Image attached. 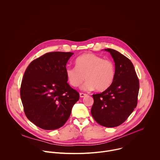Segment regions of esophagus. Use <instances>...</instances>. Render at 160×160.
Segmentation results:
<instances>
[{
  "label": "esophagus",
  "mask_w": 160,
  "mask_h": 160,
  "mask_svg": "<svg viewBox=\"0 0 160 160\" xmlns=\"http://www.w3.org/2000/svg\"><path fill=\"white\" fill-rule=\"evenodd\" d=\"M87 96V94H83V93H80V98H84V97H85V96Z\"/></svg>",
  "instance_id": "obj_1"
}]
</instances>
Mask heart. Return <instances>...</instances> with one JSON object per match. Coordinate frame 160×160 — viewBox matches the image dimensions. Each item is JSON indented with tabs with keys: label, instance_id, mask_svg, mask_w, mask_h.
<instances>
[{
	"label": "heart",
	"instance_id": "b5f03b06",
	"mask_svg": "<svg viewBox=\"0 0 160 160\" xmlns=\"http://www.w3.org/2000/svg\"><path fill=\"white\" fill-rule=\"evenodd\" d=\"M75 66L66 68V78L74 87L80 86L85 78L87 81L82 87L84 90L96 88L98 92H102L111 85L115 78L114 62L94 54L80 56L75 60Z\"/></svg>",
	"mask_w": 160,
	"mask_h": 160
}]
</instances>
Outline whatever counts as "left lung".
<instances>
[{"instance_id": "left-lung-1", "label": "left lung", "mask_w": 160, "mask_h": 160, "mask_svg": "<svg viewBox=\"0 0 160 160\" xmlns=\"http://www.w3.org/2000/svg\"><path fill=\"white\" fill-rule=\"evenodd\" d=\"M115 62L116 75L111 85L100 94H93L91 114L101 125L115 127L123 123L138 104L139 82L129 59L117 51L105 49Z\"/></svg>"}]
</instances>
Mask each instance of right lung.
<instances>
[{
  "label": "right lung",
  "instance_id": "1",
  "mask_svg": "<svg viewBox=\"0 0 160 160\" xmlns=\"http://www.w3.org/2000/svg\"><path fill=\"white\" fill-rule=\"evenodd\" d=\"M73 52H52L33 60L23 75L20 96L27 118L44 130H55L69 118L79 93L67 83L66 65Z\"/></svg>",
  "mask_w": 160,
  "mask_h": 160
}]
</instances>
